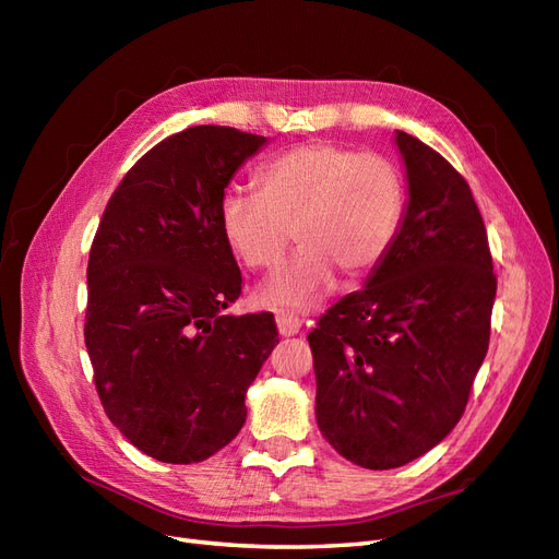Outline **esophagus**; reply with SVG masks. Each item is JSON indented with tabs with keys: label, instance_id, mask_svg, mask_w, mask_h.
<instances>
[{
	"label": "esophagus",
	"instance_id": "1",
	"mask_svg": "<svg viewBox=\"0 0 559 559\" xmlns=\"http://www.w3.org/2000/svg\"><path fill=\"white\" fill-rule=\"evenodd\" d=\"M275 321H277V331L280 335L289 337V335H296L300 333V319L294 314V312H277L275 314Z\"/></svg>",
	"mask_w": 559,
	"mask_h": 559
}]
</instances>
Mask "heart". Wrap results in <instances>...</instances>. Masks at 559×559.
<instances>
[{
  "label": "heart",
  "mask_w": 559,
  "mask_h": 559,
  "mask_svg": "<svg viewBox=\"0 0 559 559\" xmlns=\"http://www.w3.org/2000/svg\"><path fill=\"white\" fill-rule=\"evenodd\" d=\"M257 193L228 191L218 226L249 270L273 273L292 240L289 267L263 289L270 306L306 310L324 296L335 273L357 282L384 261L405 207L399 167L380 154L333 144H298L263 163Z\"/></svg>",
  "instance_id": "1"
}]
</instances>
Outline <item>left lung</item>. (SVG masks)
I'll use <instances>...</instances> for the list:
<instances>
[{"mask_svg": "<svg viewBox=\"0 0 559 559\" xmlns=\"http://www.w3.org/2000/svg\"><path fill=\"white\" fill-rule=\"evenodd\" d=\"M396 144L411 186L396 240L364 289L308 335L319 431L373 471L417 460L462 419L497 296L466 179L413 134L396 132Z\"/></svg>", "mask_w": 559, "mask_h": 559, "instance_id": "obj_1", "label": "left lung"}]
</instances>
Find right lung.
<instances>
[{
    "instance_id": "add662e5",
    "label": "right lung",
    "mask_w": 559,
    "mask_h": 559,
    "mask_svg": "<svg viewBox=\"0 0 559 559\" xmlns=\"http://www.w3.org/2000/svg\"><path fill=\"white\" fill-rule=\"evenodd\" d=\"M261 144L228 126L170 134L116 186L93 238L83 337L97 396L165 464L207 460L240 433L247 389L280 343L273 312L226 314L242 273L218 205Z\"/></svg>"
}]
</instances>
